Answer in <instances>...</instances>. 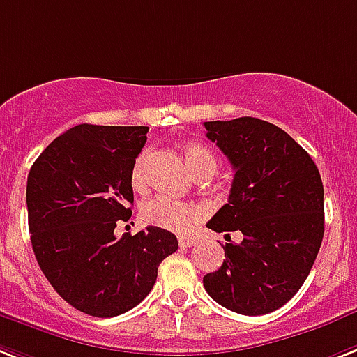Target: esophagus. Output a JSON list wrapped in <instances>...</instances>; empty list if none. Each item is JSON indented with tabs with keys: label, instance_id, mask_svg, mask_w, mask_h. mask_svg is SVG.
Segmentation results:
<instances>
[{
	"label": "esophagus",
	"instance_id": "1",
	"mask_svg": "<svg viewBox=\"0 0 357 357\" xmlns=\"http://www.w3.org/2000/svg\"><path fill=\"white\" fill-rule=\"evenodd\" d=\"M178 241H179V247H181V248L194 247V245L197 243V239L194 238V236H179Z\"/></svg>",
	"mask_w": 357,
	"mask_h": 357
}]
</instances>
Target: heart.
Listing matches in <instances>:
<instances>
[{
  "mask_svg": "<svg viewBox=\"0 0 357 357\" xmlns=\"http://www.w3.org/2000/svg\"><path fill=\"white\" fill-rule=\"evenodd\" d=\"M183 163L194 176H206L211 178L218 169V160L212 151L203 143L190 142L185 143L181 149ZM151 155V149H143L134 160L132 170H130V183L134 188L145 187V167ZM203 211L194 203H183L167 196H155L142 206V220L146 225H154L172 232H185L192 223L202 220Z\"/></svg>",
  "mask_w": 357,
  "mask_h": 357,
  "instance_id": "heart-1",
  "label": "heart"
}]
</instances>
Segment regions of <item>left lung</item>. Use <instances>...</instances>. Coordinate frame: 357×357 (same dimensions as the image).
I'll use <instances>...</instances> for the list:
<instances>
[{
  "mask_svg": "<svg viewBox=\"0 0 357 357\" xmlns=\"http://www.w3.org/2000/svg\"><path fill=\"white\" fill-rule=\"evenodd\" d=\"M234 169L229 203L206 227L225 232V261L203 278L214 301L243 316L278 310L307 280L325 232L323 183L303 146L257 118L205 121ZM244 234L239 244L229 232Z\"/></svg>",
  "mask_w": 357,
  "mask_h": 357,
  "instance_id": "8db88e82",
  "label": "left lung"
}]
</instances>
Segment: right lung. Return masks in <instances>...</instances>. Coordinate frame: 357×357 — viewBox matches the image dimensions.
Returning <instances> with one entry per match:
<instances>
[{
  "label": "right lung",
  "mask_w": 357,
  "mask_h": 357,
  "mask_svg": "<svg viewBox=\"0 0 357 357\" xmlns=\"http://www.w3.org/2000/svg\"><path fill=\"white\" fill-rule=\"evenodd\" d=\"M149 127L77 125L34 161L26 179L29 230L38 265L68 305L114 317L142 303L158 266L178 250L160 227L116 238L132 215L130 170Z\"/></svg>",
  "instance_id": "1"
}]
</instances>
